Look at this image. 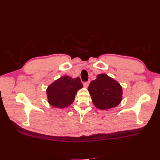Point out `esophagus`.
<instances>
[{
  "label": "esophagus",
  "mask_w": 160,
  "mask_h": 160,
  "mask_svg": "<svg viewBox=\"0 0 160 160\" xmlns=\"http://www.w3.org/2000/svg\"><path fill=\"white\" fill-rule=\"evenodd\" d=\"M89 82H83V86H84L85 88H88V86H89Z\"/></svg>",
  "instance_id": "1"
}]
</instances>
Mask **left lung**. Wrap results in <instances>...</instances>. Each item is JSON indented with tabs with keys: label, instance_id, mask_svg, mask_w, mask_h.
Here are the masks:
<instances>
[{
	"label": "left lung",
	"instance_id": "obj_1",
	"mask_svg": "<svg viewBox=\"0 0 160 160\" xmlns=\"http://www.w3.org/2000/svg\"><path fill=\"white\" fill-rule=\"evenodd\" d=\"M92 102L100 110H108L118 106L122 100V89L118 82L106 74H98L89 85Z\"/></svg>",
	"mask_w": 160,
	"mask_h": 160
}]
</instances>
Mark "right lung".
Wrapping results in <instances>:
<instances>
[{
  "label": "right lung",
  "mask_w": 160,
  "mask_h": 160,
  "mask_svg": "<svg viewBox=\"0 0 160 160\" xmlns=\"http://www.w3.org/2000/svg\"><path fill=\"white\" fill-rule=\"evenodd\" d=\"M83 88L79 77L72 78L64 76L55 80L47 89L48 103L58 108L70 106L74 100L78 90Z\"/></svg>",
  "instance_id": "1"
}]
</instances>
